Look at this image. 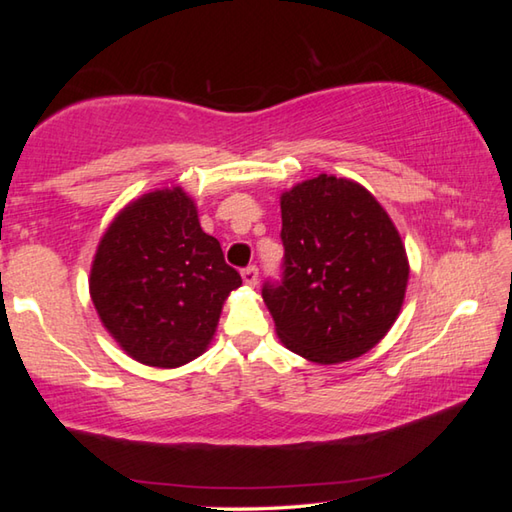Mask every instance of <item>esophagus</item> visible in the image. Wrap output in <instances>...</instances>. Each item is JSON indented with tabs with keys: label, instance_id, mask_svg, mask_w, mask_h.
<instances>
[{
	"label": "esophagus",
	"instance_id": "obj_1",
	"mask_svg": "<svg viewBox=\"0 0 512 512\" xmlns=\"http://www.w3.org/2000/svg\"><path fill=\"white\" fill-rule=\"evenodd\" d=\"M241 277H244V284H246V287H255V284H257V277H259L257 266H246L244 271H241Z\"/></svg>",
	"mask_w": 512,
	"mask_h": 512
}]
</instances>
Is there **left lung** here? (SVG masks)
<instances>
[{"instance_id":"1","label":"left lung","mask_w":512,"mask_h":512,"mask_svg":"<svg viewBox=\"0 0 512 512\" xmlns=\"http://www.w3.org/2000/svg\"><path fill=\"white\" fill-rule=\"evenodd\" d=\"M280 207L282 280L262 289L277 336L320 366L361 357L402 309L400 232L366 187L327 173L284 192Z\"/></svg>"}]
</instances>
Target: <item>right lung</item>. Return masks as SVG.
Masks as SVG:
<instances>
[{"label": "right lung", "instance_id": "obj_1", "mask_svg": "<svg viewBox=\"0 0 512 512\" xmlns=\"http://www.w3.org/2000/svg\"><path fill=\"white\" fill-rule=\"evenodd\" d=\"M241 275L203 232L180 187L128 203L101 237L90 271L94 309L121 350L153 368H178L207 350Z\"/></svg>", "mask_w": 512, "mask_h": 512}]
</instances>
